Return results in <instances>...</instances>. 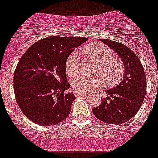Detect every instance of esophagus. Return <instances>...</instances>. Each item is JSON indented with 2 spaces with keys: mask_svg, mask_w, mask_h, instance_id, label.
I'll list each match as a JSON object with an SVG mask.
<instances>
[{
  "mask_svg": "<svg viewBox=\"0 0 158 158\" xmlns=\"http://www.w3.org/2000/svg\"><path fill=\"white\" fill-rule=\"evenodd\" d=\"M75 96H77V97H79V96H85V95H87V94H84V93H79V92H77V91H75Z\"/></svg>",
  "mask_w": 158,
  "mask_h": 158,
  "instance_id": "obj_1",
  "label": "esophagus"
}]
</instances>
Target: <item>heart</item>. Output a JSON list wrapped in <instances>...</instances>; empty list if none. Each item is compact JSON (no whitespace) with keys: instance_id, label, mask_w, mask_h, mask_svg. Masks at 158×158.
I'll list each match as a JSON object with an SVG mask.
<instances>
[{"instance_id":"obj_1","label":"heart","mask_w":158,"mask_h":158,"mask_svg":"<svg viewBox=\"0 0 158 158\" xmlns=\"http://www.w3.org/2000/svg\"><path fill=\"white\" fill-rule=\"evenodd\" d=\"M85 51L90 57L99 63L97 73L105 79L108 85L118 83L124 76V63L116 57H114L112 50L103 44H95L87 46ZM80 57L78 50L70 54L66 61V71L69 75H75L79 72ZM73 88L79 93H87L101 87L104 80L100 77H88L79 75L72 79Z\"/></svg>"}]
</instances>
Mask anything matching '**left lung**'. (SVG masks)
<instances>
[{
  "label": "left lung",
  "instance_id": "1",
  "mask_svg": "<svg viewBox=\"0 0 158 158\" xmlns=\"http://www.w3.org/2000/svg\"><path fill=\"white\" fill-rule=\"evenodd\" d=\"M121 58L124 64V76L116 87L106 91L108 96L101 99V104L92 109L100 121L120 124L137 113L146 94V77L140 59L125 45L100 38Z\"/></svg>",
  "mask_w": 158,
  "mask_h": 158
}]
</instances>
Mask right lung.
<instances>
[{"label":"right lung","mask_w":158,"mask_h":158,"mask_svg":"<svg viewBox=\"0 0 158 158\" xmlns=\"http://www.w3.org/2000/svg\"><path fill=\"white\" fill-rule=\"evenodd\" d=\"M87 40L79 37L50 36L35 42L21 57L14 75L16 101L35 124L50 126L71 113L75 96L68 93L66 61Z\"/></svg>","instance_id":"add662e5"}]
</instances>
